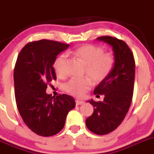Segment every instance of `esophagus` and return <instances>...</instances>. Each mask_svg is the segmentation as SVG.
I'll return each instance as SVG.
<instances>
[{"label":"esophagus","mask_w":154,"mask_h":154,"mask_svg":"<svg viewBox=\"0 0 154 154\" xmlns=\"http://www.w3.org/2000/svg\"><path fill=\"white\" fill-rule=\"evenodd\" d=\"M75 103H76V105H77V106H79V105H82V104H84V101H82V100H76Z\"/></svg>","instance_id":"esophagus-1"}]
</instances>
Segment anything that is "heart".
Wrapping results in <instances>:
<instances>
[{
	"label": "heart",
	"instance_id": "b5f03b06",
	"mask_svg": "<svg viewBox=\"0 0 154 154\" xmlns=\"http://www.w3.org/2000/svg\"><path fill=\"white\" fill-rule=\"evenodd\" d=\"M74 55L85 64L84 74L89 77L72 78L64 84V90L74 97H83L95 83L103 81L112 70L115 57L112 54L104 52V49L94 45H84L74 51ZM66 55L61 54L57 56L53 63L54 71L59 77H64Z\"/></svg>",
	"mask_w": 154,
	"mask_h": 154
}]
</instances>
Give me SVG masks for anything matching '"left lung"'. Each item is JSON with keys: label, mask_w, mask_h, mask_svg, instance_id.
Here are the masks:
<instances>
[{"label": "left lung", "mask_w": 154, "mask_h": 154, "mask_svg": "<svg viewBox=\"0 0 154 154\" xmlns=\"http://www.w3.org/2000/svg\"><path fill=\"white\" fill-rule=\"evenodd\" d=\"M97 40L112 47L115 63L109 75L93 92L97 97L103 95V101H88L94 110L86 119V125L90 131L104 135L117 128L128 112L133 97L135 61L130 48L122 40L108 35Z\"/></svg>", "instance_id": "1"}]
</instances>
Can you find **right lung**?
I'll use <instances>...</instances> for the list:
<instances>
[{
  "mask_svg": "<svg viewBox=\"0 0 154 154\" xmlns=\"http://www.w3.org/2000/svg\"><path fill=\"white\" fill-rule=\"evenodd\" d=\"M69 44L42 39L26 44L14 67L15 98L19 112L27 127L36 134L49 137L61 131L75 100L69 95L51 97L46 88L56 80L53 63Z\"/></svg>",
  "mask_w": 154,
  "mask_h": 154,
  "instance_id": "obj_1",
  "label": "right lung"
}]
</instances>
